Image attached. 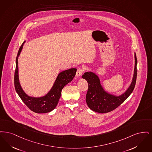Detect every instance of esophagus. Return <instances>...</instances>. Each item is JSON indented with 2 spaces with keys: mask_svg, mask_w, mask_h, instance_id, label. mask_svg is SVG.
I'll list each match as a JSON object with an SVG mask.
<instances>
[{
  "mask_svg": "<svg viewBox=\"0 0 152 152\" xmlns=\"http://www.w3.org/2000/svg\"><path fill=\"white\" fill-rule=\"evenodd\" d=\"M83 71H84L83 69H82V68L78 69V70H77V73H76V76L78 77H79L82 75V74Z\"/></svg>",
  "mask_w": 152,
  "mask_h": 152,
  "instance_id": "esophagus-1",
  "label": "esophagus"
}]
</instances>
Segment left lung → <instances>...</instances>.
Wrapping results in <instances>:
<instances>
[{
	"label": "left lung",
	"instance_id": "obj_1",
	"mask_svg": "<svg viewBox=\"0 0 152 152\" xmlns=\"http://www.w3.org/2000/svg\"><path fill=\"white\" fill-rule=\"evenodd\" d=\"M134 69L131 85L121 95H116L107 92L100 83L99 77L93 72L84 73L82 78L88 82V88L86 94L88 107L95 112L104 113L112 111L122 104L132 93L137 78V61L134 53Z\"/></svg>",
	"mask_w": 152,
	"mask_h": 152
}]
</instances>
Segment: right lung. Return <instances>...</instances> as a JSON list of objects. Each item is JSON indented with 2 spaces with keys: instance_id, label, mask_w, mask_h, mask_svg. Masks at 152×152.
I'll use <instances>...</instances> for the list:
<instances>
[{
  "instance_id": "right-lung-1",
  "label": "right lung",
  "mask_w": 152,
  "mask_h": 152,
  "mask_svg": "<svg viewBox=\"0 0 152 152\" xmlns=\"http://www.w3.org/2000/svg\"><path fill=\"white\" fill-rule=\"evenodd\" d=\"M25 42L26 41L23 42L20 46L16 59V70L14 78L15 90L23 102L31 111L37 113L50 112L57 105L62 88L73 80L77 69L72 68L59 73L53 83L52 87L46 95L40 97L29 96L22 88L19 78L18 58Z\"/></svg>"
}]
</instances>
